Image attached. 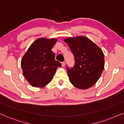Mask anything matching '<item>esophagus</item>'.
I'll return each instance as SVG.
<instances>
[{"instance_id": "esophagus-1", "label": "esophagus", "mask_w": 124, "mask_h": 124, "mask_svg": "<svg viewBox=\"0 0 124 124\" xmlns=\"http://www.w3.org/2000/svg\"><path fill=\"white\" fill-rule=\"evenodd\" d=\"M65 65H66V63H65V62H62V66L64 67V66H65Z\"/></svg>"}]
</instances>
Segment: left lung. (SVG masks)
<instances>
[{
    "instance_id": "left-lung-1",
    "label": "left lung",
    "mask_w": 124,
    "mask_h": 124,
    "mask_svg": "<svg viewBox=\"0 0 124 124\" xmlns=\"http://www.w3.org/2000/svg\"><path fill=\"white\" fill-rule=\"evenodd\" d=\"M74 55L75 63L66 67L70 82L79 89L92 87L104 70V55L102 50L88 38L79 36L65 39Z\"/></svg>"
}]
</instances>
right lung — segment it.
Returning a JSON list of instances; mask_svg holds the SVG:
<instances>
[{
    "label": "right lung",
    "mask_w": 124,
    "mask_h": 124,
    "mask_svg": "<svg viewBox=\"0 0 124 124\" xmlns=\"http://www.w3.org/2000/svg\"><path fill=\"white\" fill-rule=\"evenodd\" d=\"M56 39L41 38L29 47L21 59L23 75L32 86L42 87L50 83L61 63L55 59L52 51Z\"/></svg>",
    "instance_id": "right-lung-1"
}]
</instances>
